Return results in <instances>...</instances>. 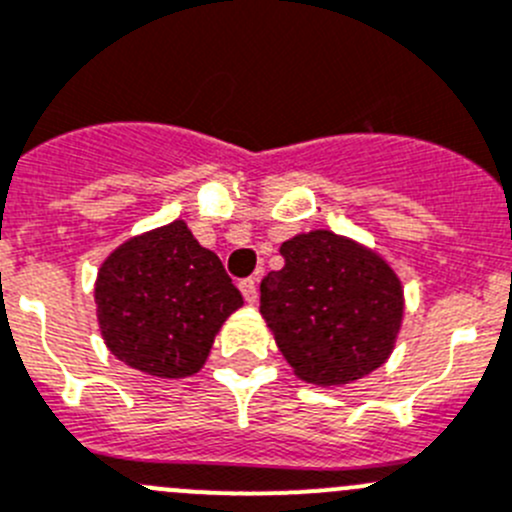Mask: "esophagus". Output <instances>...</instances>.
<instances>
[{"label":"esophagus","mask_w":512,"mask_h":512,"mask_svg":"<svg viewBox=\"0 0 512 512\" xmlns=\"http://www.w3.org/2000/svg\"><path fill=\"white\" fill-rule=\"evenodd\" d=\"M240 290H242V295H245V300L247 303H257V283H255V278H245L240 283Z\"/></svg>","instance_id":"34e87169"}]
</instances>
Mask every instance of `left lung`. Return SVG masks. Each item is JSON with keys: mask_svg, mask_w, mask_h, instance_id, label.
<instances>
[{"mask_svg": "<svg viewBox=\"0 0 512 512\" xmlns=\"http://www.w3.org/2000/svg\"><path fill=\"white\" fill-rule=\"evenodd\" d=\"M280 255L285 267L260 285V313L295 374L341 386L379 369L404 315L394 270L328 229L283 242Z\"/></svg>", "mask_w": 512, "mask_h": 512, "instance_id": "8db88e82", "label": "left lung"}]
</instances>
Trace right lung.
Returning <instances> with one entry per match:
<instances>
[{"mask_svg":"<svg viewBox=\"0 0 512 512\" xmlns=\"http://www.w3.org/2000/svg\"><path fill=\"white\" fill-rule=\"evenodd\" d=\"M95 305L113 356L148 376L184 379L202 369L242 295L222 260L176 219L128 240L100 265Z\"/></svg>","mask_w":512,"mask_h":512,"instance_id":"right-lung-1","label":"right lung"}]
</instances>
